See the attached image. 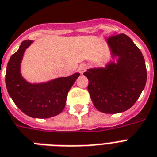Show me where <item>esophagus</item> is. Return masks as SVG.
<instances>
[{
    "mask_svg": "<svg viewBox=\"0 0 157 157\" xmlns=\"http://www.w3.org/2000/svg\"><path fill=\"white\" fill-rule=\"evenodd\" d=\"M87 69V65L85 64V63H81L80 64V66L78 67V72L81 73V74H83L84 72L86 71Z\"/></svg>",
    "mask_w": 157,
    "mask_h": 157,
    "instance_id": "1",
    "label": "esophagus"
}]
</instances>
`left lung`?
Here are the masks:
<instances>
[{"label":"left lung","instance_id":"1","mask_svg":"<svg viewBox=\"0 0 157 157\" xmlns=\"http://www.w3.org/2000/svg\"><path fill=\"white\" fill-rule=\"evenodd\" d=\"M107 43L117 63L84 72L89 80L88 91L94 106L105 114L127 110L145 87L147 69L140 50L124 34L109 37Z\"/></svg>","mask_w":157,"mask_h":157}]
</instances>
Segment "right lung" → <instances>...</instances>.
<instances>
[{
	"label": "right lung",
	"mask_w": 157,
	"mask_h": 157,
	"mask_svg": "<svg viewBox=\"0 0 157 157\" xmlns=\"http://www.w3.org/2000/svg\"><path fill=\"white\" fill-rule=\"evenodd\" d=\"M32 42H22L19 49L10 57L6 68V88L15 105L24 114L36 118H51L63 111L67 93L80 73L42 84L27 82L21 76L20 68L24 52Z\"/></svg>",
	"instance_id": "right-lung-1"
}]
</instances>
